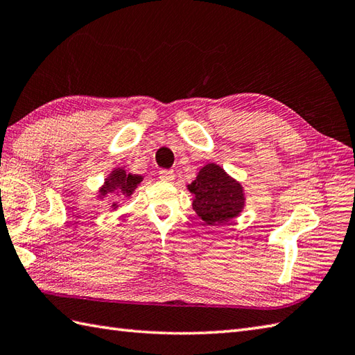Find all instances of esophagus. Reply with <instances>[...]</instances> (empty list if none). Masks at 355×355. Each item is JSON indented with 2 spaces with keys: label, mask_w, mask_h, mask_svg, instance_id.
Masks as SVG:
<instances>
[{
  "label": "esophagus",
  "mask_w": 355,
  "mask_h": 355,
  "mask_svg": "<svg viewBox=\"0 0 355 355\" xmlns=\"http://www.w3.org/2000/svg\"><path fill=\"white\" fill-rule=\"evenodd\" d=\"M174 177H175V174H174V171H172V169H162L159 172V178L162 181H168V183H171V181L174 180Z\"/></svg>",
  "instance_id": "1"
}]
</instances>
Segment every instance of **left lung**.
I'll return each mask as SVG.
<instances>
[{
	"mask_svg": "<svg viewBox=\"0 0 355 355\" xmlns=\"http://www.w3.org/2000/svg\"><path fill=\"white\" fill-rule=\"evenodd\" d=\"M187 189L193 195V210L209 225L227 224L243 209L242 186L215 163L205 164Z\"/></svg>",
	"mask_w": 355,
	"mask_h": 355,
	"instance_id": "1",
	"label": "left lung"
}]
</instances>
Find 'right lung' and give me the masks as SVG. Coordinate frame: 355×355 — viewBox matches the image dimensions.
Masks as SVG:
<instances>
[{"label": "right lung", "mask_w": 355, "mask_h": 355, "mask_svg": "<svg viewBox=\"0 0 355 355\" xmlns=\"http://www.w3.org/2000/svg\"><path fill=\"white\" fill-rule=\"evenodd\" d=\"M140 181H142V177L127 174L123 169H114L110 174V177L105 180V183L101 187L100 193H101V196H105L107 193L118 192V193H122L125 196H130L135 192V189L137 187ZM114 207H116V205H114Z\"/></svg>", "instance_id": "right-lung-1"}]
</instances>
